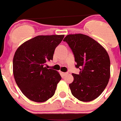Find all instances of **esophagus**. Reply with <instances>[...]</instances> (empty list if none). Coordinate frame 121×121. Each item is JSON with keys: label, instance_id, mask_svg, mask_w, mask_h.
Returning <instances> with one entry per match:
<instances>
[{"label": "esophagus", "instance_id": "34e87169", "mask_svg": "<svg viewBox=\"0 0 121 121\" xmlns=\"http://www.w3.org/2000/svg\"><path fill=\"white\" fill-rule=\"evenodd\" d=\"M68 74V73H62V74L63 76H67Z\"/></svg>", "mask_w": 121, "mask_h": 121}]
</instances>
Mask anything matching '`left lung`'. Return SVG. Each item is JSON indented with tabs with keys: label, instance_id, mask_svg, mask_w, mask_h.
<instances>
[{
	"label": "left lung",
	"instance_id": "obj_1",
	"mask_svg": "<svg viewBox=\"0 0 121 121\" xmlns=\"http://www.w3.org/2000/svg\"><path fill=\"white\" fill-rule=\"evenodd\" d=\"M73 53L79 74H72L69 84L71 93L78 100L90 102L99 97L108 83L110 60L106 50L93 38L82 34L68 35L64 39Z\"/></svg>",
	"mask_w": 121,
	"mask_h": 121
}]
</instances>
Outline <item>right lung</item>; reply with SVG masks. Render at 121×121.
<instances>
[{
    "mask_svg": "<svg viewBox=\"0 0 121 121\" xmlns=\"http://www.w3.org/2000/svg\"><path fill=\"white\" fill-rule=\"evenodd\" d=\"M64 35L37 36L25 42L15 52L14 78L22 93L30 100L45 102L54 95L61 76L48 69L46 62L53 60L54 50Z\"/></svg>",
    "mask_w": 121,
    "mask_h": 121,
    "instance_id": "1",
    "label": "right lung"
}]
</instances>
